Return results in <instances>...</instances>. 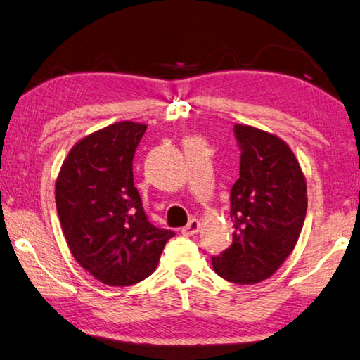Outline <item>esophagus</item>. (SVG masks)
Here are the masks:
<instances>
[{
	"instance_id": "esophagus-1",
	"label": "esophagus",
	"mask_w": 360,
	"mask_h": 360,
	"mask_svg": "<svg viewBox=\"0 0 360 360\" xmlns=\"http://www.w3.org/2000/svg\"><path fill=\"white\" fill-rule=\"evenodd\" d=\"M200 231V221L198 219H191L188 224L182 228V234H187V236H192V234H197Z\"/></svg>"
}]
</instances>
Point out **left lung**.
<instances>
[{
    "label": "left lung",
    "instance_id": "8db88e82",
    "mask_svg": "<svg viewBox=\"0 0 360 360\" xmlns=\"http://www.w3.org/2000/svg\"><path fill=\"white\" fill-rule=\"evenodd\" d=\"M239 179L230 195L233 244L212 267L233 283L271 277L296 245L307 214V186L291 149L276 135L234 124Z\"/></svg>",
    "mask_w": 360,
    "mask_h": 360
}]
</instances>
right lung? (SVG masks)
I'll return each mask as SVG.
<instances>
[{
	"mask_svg": "<svg viewBox=\"0 0 360 360\" xmlns=\"http://www.w3.org/2000/svg\"><path fill=\"white\" fill-rule=\"evenodd\" d=\"M145 124L116 122L70 149L56 181V209L78 264L110 286L151 276L174 231L148 220L132 162Z\"/></svg>",
	"mask_w": 360,
	"mask_h": 360,
	"instance_id": "1",
	"label": "right lung"
}]
</instances>
